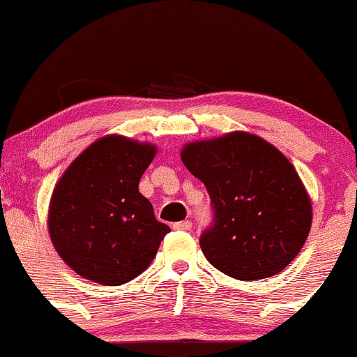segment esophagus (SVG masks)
I'll list each match as a JSON object with an SVG mask.
<instances>
[{
  "instance_id": "34e87169",
  "label": "esophagus",
  "mask_w": 357,
  "mask_h": 357,
  "mask_svg": "<svg viewBox=\"0 0 357 357\" xmlns=\"http://www.w3.org/2000/svg\"><path fill=\"white\" fill-rule=\"evenodd\" d=\"M172 228H174V230H190V228H192V221L190 220L178 221V223L172 225Z\"/></svg>"
}]
</instances>
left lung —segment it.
I'll return each instance as SVG.
<instances>
[{
  "label": "left lung",
  "mask_w": 357,
  "mask_h": 357,
  "mask_svg": "<svg viewBox=\"0 0 357 357\" xmlns=\"http://www.w3.org/2000/svg\"><path fill=\"white\" fill-rule=\"evenodd\" d=\"M181 160L214 207V225L200 237L207 261L238 281L284 271L312 225L310 197L291 162L242 130L185 144Z\"/></svg>",
  "instance_id": "obj_1"
}]
</instances>
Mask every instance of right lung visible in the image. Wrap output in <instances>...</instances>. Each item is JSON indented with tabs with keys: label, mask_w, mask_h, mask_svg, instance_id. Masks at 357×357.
Instances as JSON below:
<instances>
[{
	"label": "right lung",
	"mask_w": 357,
	"mask_h": 357,
	"mask_svg": "<svg viewBox=\"0 0 357 357\" xmlns=\"http://www.w3.org/2000/svg\"><path fill=\"white\" fill-rule=\"evenodd\" d=\"M157 146L109 134L71 162L48 206V234L66 265L105 286L136 279L171 228L155 220L139 179Z\"/></svg>",
	"instance_id": "right-lung-1"
}]
</instances>
